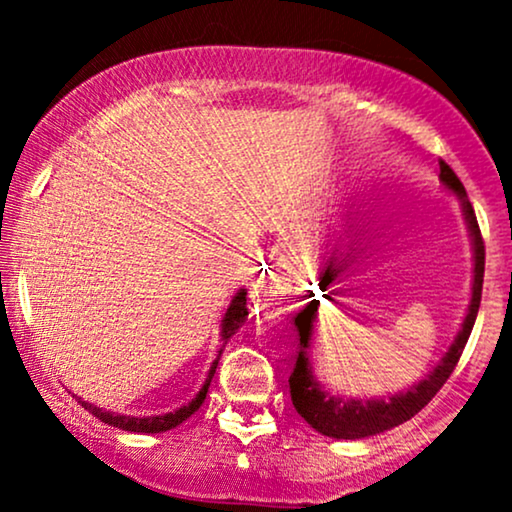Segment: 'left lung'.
<instances>
[{
  "instance_id": "obj_1",
  "label": "left lung",
  "mask_w": 512,
  "mask_h": 512,
  "mask_svg": "<svg viewBox=\"0 0 512 512\" xmlns=\"http://www.w3.org/2000/svg\"><path fill=\"white\" fill-rule=\"evenodd\" d=\"M440 182L448 192L460 199L464 223H467L469 240H472V262H474V279H472V298H469L467 315H464L462 327L457 330L455 339L448 346L443 358L436 363V368L419 380L416 385L407 387L404 392H395L390 397H342L334 395L320 380L313 375V363H310V337L315 332L317 322V305L320 301H310L301 313H296L298 334H301V346H298L296 368H293L289 387H291V402L298 414L315 428L317 433L327 438L337 440H358L375 436V433L390 431L411 416L419 414L421 409L436 397V392L445 385L450 373L455 370L460 361L464 344H467L469 334H472L474 320H477L479 303H481V284H484V240L474 214L472 204H469L464 185L452 173V168L445 161H440Z\"/></svg>"
}]
</instances>
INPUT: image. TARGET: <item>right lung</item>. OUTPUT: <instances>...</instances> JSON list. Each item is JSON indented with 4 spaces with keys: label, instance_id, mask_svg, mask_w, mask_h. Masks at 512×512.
<instances>
[{
    "label": "right lung",
    "instance_id": "obj_1",
    "mask_svg": "<svg viewBox=\"0 0 512 512\" xmlns=\"http://www.w3.org/2000/svg\"><path fill=\"white\" fill-rule=\"evenodd\" d=\"M245 296H248V291L240 289L236 296H233L231 305H228L226 315H223V320H221V342H223V346L228 344V339H231L233 334H236L240 327H243L245 320H248V298H245ZM223 346L219 349V354H216L214 363H211L202 390L197 392L192 402L182 404V407H178L175 411H168V414H158V416H125V414H115V411H105L101 407H96V404H88L79 397L81 407H84L86 411H91V414L96 416V419H101L103 424H108L113 428H122V431H129V433H163V431H170V428L180 426L182 421L190 419V416L195 414L199 407H202L204 399H207L211 378H214L216 366H219Z\"/></svg>",
    "mask_w": 512,
    "mask_h": 512
}]
</instances>
